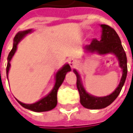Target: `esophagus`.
<instances>
[{"mask_svg": "<svg viewBox=\"0 0 133 133\" xmlns=\"http://www.w3.org/2000/svg\"><path fill=\"white\" fill-rule=\"evenodd\" d=\"M69 65L71 66V67H74L77 64V61H76V60H75L73 58H69Z\"/></svg>", "mask_w": 133, "mask_h": 133, "instance_id": "1", "label": "esophagus"}]
</instances>
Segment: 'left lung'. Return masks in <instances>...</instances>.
<instances>
[{
	"mask_svg": "<svg viewBox=\"0 0 133 133\" xmlns=\"http://www.w3.org/2000/svg\"><path fill=\"white\" fill-rule=\"evenodd\" d=\"M101 38L100 41L96 39L92 40L91 44L84 47L86 53H98L100 55L107 54H113L118 59L119 66L122 69V76L118 86L109 95L98 97L89 94L84 87L78 72L73 69L74 73L77 77V88L79 92L80 102L81 105L90 110H100L110 105L118 96L121 89L124 84L127 74V55L123 48L120 38L115 30L108 25L101 24Z\"/></svg>",
	"mask_w": 133,
	"mask_h": 133,
	"instance_id": "left-lung-1",
	"label": "left lung"
}]
</instances>
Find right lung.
<instances>
[{
  "label": "right lung",
  "instance_id": "add662e5",
  "mask_svg": "<svg viewBox=\"0 0 133 133\" xmlns=\"http://www.w3.org/2000/svg\"><path fill=\"white\" fill-rule=\"evenodd\" d=\"M33 32V29H27L25 31H21L17 33V35L15 36L14 40H13V47L12 50L10 51V52L7 58V66H6V75H7L8 78V74H9V71L10 69V61L14 56V55L15 53L17 48H18V44L22 41V39L29 33H31ZM71 71V67L68 64H64V66L59 69L58 71L56 72L55 78V83L52 89L49 92L47 95H46L45 97L42 98L41 100L38 101L37 102L33 103V104H24L21 101H19L17 100L18 103L21 105L23 107L27 109V110L33 111V112H46V111H49V110L54 109L58 103L57 101V92H58V89L61 87V85L62 84V83L64 82V78L66 74Z\"/></svg>",
  "mask_w": 133,
  "mask_h": 133
}]
</instances>
